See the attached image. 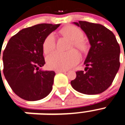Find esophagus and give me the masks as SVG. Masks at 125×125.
Returning a JSON list of instances; mask_svg holds the SVG:
<instances>
[{"mask_svg": "<svg viewBox=\"0 0 125 125\" xmlns=\"http://www.w3.org/2000/svg\"><path fill=\"white\" fill-rule=\"evenodd\" d=\"M56 73H59V72H62V73H65L66 72V70H55Z\"/></svg>", "mask_w": 125, "mask_h": 125, "instance_id": "1", "label": "esophagus"}]
</instances>
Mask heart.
<instances>
[{
  "mask_svg": "<svg viewBox=\"0 0 125 125\" xmlns=\"http://www.w3.org/2000/svg\"><path fill=\"white\" fill-rule=\"evenodd\" d=\"M62 35L72 40L71 47L73 46L82 52H85L87 45L83 38L84 34L80 28L76 26H66L60 31ZM55 40L53 33L45 38L43 42V51L44 53L48 54L55 48ZM80 55L76 50H71L66 53L59 52H53L47 57V64L52 69L67 70L73 67L80 61Z\"/></svg>",
  "mask_w": 125,
  "mask_h": 125,
  "instance_id": "1",
  "label": "heart"
}]
</instances>
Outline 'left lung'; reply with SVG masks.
Wrapping results in <instances>:
<instances>
[{
	"label": "left lung",
	"instance_id": "left-lung-1",
	"mask_svg": "<svg viewBox=\"0 0 125 125\" xmlns=\"http://www.w3.org/2000/svg\"><path fill=\"white\" fill-rule=\"evenodd\" d=\"M73 23L85 32L91 48L84 62L85 71L76 72L72 87L85 94L102 93L112 85L119 68V45L114 34L100 24L83 21Z\"/></svg>",
	"mask_w": 125,
	"mask_h": 125
}]
</instances>
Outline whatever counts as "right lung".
<instances>
[{
	"mask_svg": "<svg viewBox=\"0 0 125 125\" xmlns=\"http://www.w3.org/2000/svg\"><path fill=\"white\" fill-rule=\"evenodd\" d=\"M59 26L42 23L25 28L8 42L2 56L3 73L12 91L21 98L39 100L52 91L55 72L42 71L39 67L45 63L43 40Z\"/></svg>",
	"mask_w": 125,
	"mask_h": 125,
	"instance_id": "1",
	"label": "right lung"
}]
</instances>
